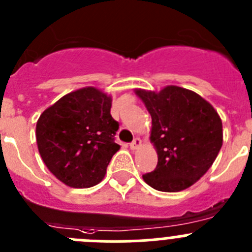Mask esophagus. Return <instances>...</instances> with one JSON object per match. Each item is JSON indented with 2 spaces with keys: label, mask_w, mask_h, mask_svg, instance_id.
Segmentation results:
<instances>
[{
  "label": "esophagus",
  "mask_w": 252,
  "mask_h": 252,
  "mask_svg": "<svg viewBox=\"0 0 252 252\" xmlns=\"http://www.w3.org/2000/svg\"><path fill=\"white\" fill-rule=\"evenodd\" d=\"M140 146H141V140H140L138 137H136L135 140H133V141L130 144V149L131 150H136V149H138Z\"/></svg>",
  "instance_id": "obj_1"
}]
</instances>
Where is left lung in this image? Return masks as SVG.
Segmentation results:
<instances>
[{"instance_id": "obj_1", "label": "left lung", "mask_w": 252, "mask_h": 252, "mask_svg": "<svg viewBox=\"0 0 252 252\" xmlns=\"http://www.w3.org/2000/svg\"><path fill=\"white\" fill-rule=\"evenodd\" d=\"M151 115V142L158 166L144 175L152 189L177 192L211 167L222 146V122L206 100L190 90L167 86L160 92L136 90Z\"/></svg>"}]
</instances>
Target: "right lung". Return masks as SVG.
Masks as SVG:
<instances>
[{"label": "right lung", "instance_id": "add662e5", "mask_svg": "<svg viewBox=\"0 0 252 252\" xmlns=\"http://www.w3.org/2000/svg\"><path fill=\"white\" fill-rule=\"evenodd\" d=\"M111 101L100 90L85 87L64 94L37 121L41 158L64 185L85 189L98 184L120 150L115 142L119 122L110 114Z\"/></svg>", "mask_w": 252, "mask_h": 252}]
</instances>
